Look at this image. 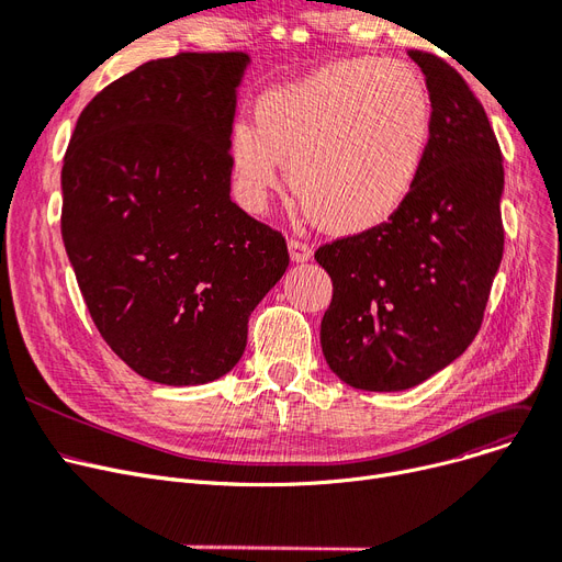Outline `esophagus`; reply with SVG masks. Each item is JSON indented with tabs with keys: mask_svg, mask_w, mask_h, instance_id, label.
<instances>
[{
	"mask_svg": "<svg viewBox=\"0 0 562 562\" xmlns=\"http://www.w3.org/2000/svg\"><path fill=\"white\" fill-rule=\"evenodd\" d=\"M289 257H291V261H296V263L310 261L312 259V248L307 246V243H303V240L291 238L289 240Z\"/></svg>",
	"mask_w": 562,
	"mask_h": 562,
	"instance_id": "1",
	"label": "esophagus"
}]
</instances>
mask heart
<instances>
[{"mask_svg": "<svg viewBox=\"0 0 562 562\" xmlns=\"http://www.w3.org/2000/svg\"><path fill=\"white\" fill-rule=\"evenodd\" d=\"M431 142V101L404 61L345 59L263 93L255 124L229 133L240 202L263 209L280 165L310 221L337 236L385 225L416 188Z\"/></svg>", "mask_w": 562, "mask_h": 562, "instance_id": "obj_1", "label": "heart"}]
</instances>
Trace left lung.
Instances as JSON below:
<instances>
[{
  "mask_svg": "<svg viewBox=\"0 0 562 562\" xmlns=\"http://www.w3.org/2000/svg\"><path fill=\"white\" fill-rule=\"evenodd\" d=\"M408 57L431 101L420 179L385 225L314 252L333 280L326 362L370 393L418 385L469 349L503 259V156L490 119L448 61Z\"/></svg>",
  "mask_w": 562,
  "mask_h": 562,
  "instance_id": "1",
  "label": "left lung"
}]
</instances>
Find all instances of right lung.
I'll return each mask as SVG.
<instances>
[{"label":"right lung","instance_id":"right-lung-1","mask_svg":"<svg viewBox=\"0 0 562 562\" xmlns=\"http://www.w3.org/2000/svg\"><path fill=\"white\" fill-rule=\"evenodd\" d=\"M246 53L137 66L82 110L61 169V238L91 319L139 376L200 385L246 351L289 266L280 232L229 198Z\"/></svg>","mask_w":562,"mask_h":562}]
</instances>
